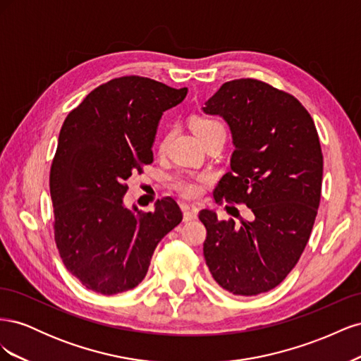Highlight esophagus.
I'll return each mask as SVG.
<instances>
[{"mask_svg": "<svg viewBox=\"0 0 361 361\" xmlns=\"http://www.w3.org/2000/svg\"><path fill=\"white\" fill-rule=\"evenodd\" d=\"M182 211H183V220L185 221H192L199 215L197 207L190 206V204H182Z\"/></svg>", "mask_w": 361, "mask_h": 361, "instance_id": "esophagus-1", "label": "esophagus"}]
</instances>
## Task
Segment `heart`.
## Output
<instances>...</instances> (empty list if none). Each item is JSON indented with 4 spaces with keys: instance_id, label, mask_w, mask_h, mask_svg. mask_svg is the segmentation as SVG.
<instances>
[{
    "instance_id": "1",
    "label": "heart",
    "mask_w": 361,
    "mask_h": 361,
    "mask_svg": "<svg viewBox=\"0 0 361 361\" xmlns=\"http://www.w3.org/2000/svg\"><path fill=\"white\" fill-rule=\"evenodd\" d=\"M191 128L200 140L204 137L211 135L216 130H224V126L218 122V120L209 118V117H194L191 118ZM167 138H164L161 143V147L166 146ZM202 178H180L178 180V188L179 191L187 195V197H197V195L202 192Z\"/></svg>"
}]
</instances>
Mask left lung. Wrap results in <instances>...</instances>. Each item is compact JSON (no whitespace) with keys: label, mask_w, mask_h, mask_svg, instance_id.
Masks as SVG:
<instances>
[{"label":"left lung","mask_w":361,"mask_h":361,"mask_svg":"<svg viewBox=\"0 0 361 361\" xmlns=\"http://www.w3.org/2000/svg\"><path fill=\"white\" fill-rule=\"evenodd\" d=\"M202 110L224 118L235 146L214 199L251 211L241 226L200 212L206 265L233 295L268 292L297 265L318 214L324 159L313 118L292 94L250 78L224 82Z\"/></svg>","instance_id":"8db88e82"}]
</instances>
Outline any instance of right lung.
<instances>
[{
    "label": "right lung",
    "mask_w": 361,
    "mask_h": 361,
    "mask_svg": "<svg viewBox=\"0 0 361 361\" xmlns=\"http://www.w3.org/2000/svg\"><path fill=\"white\" fill-rule=\"evenodd\" d=\"M187 93L122 76L90 92L64 120L49 176L54 235L64 267L87 289L114 295L138 286L161 239L182 221L171 197L141 214L123 195L133 173L154 161L162 113Z\"/></svg>",
    "instance_id": "obj_1"
}]
</instances>
